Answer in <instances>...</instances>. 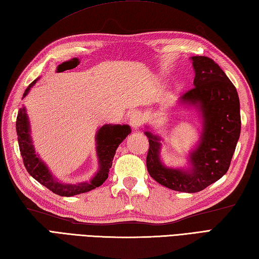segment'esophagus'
<instances>
[{
    "instance_id": "1",
    "label": "esophagus",
    "mask_w": 259,
    "mask_h": 259,
    "mask_svg": "<svg viewBox=\"0 0 259 259\" xmlns=\"http://www.w3.org/2000/svg\"><path fill=\"white\" fill-rule=\"evenodd\" d=\"M130 124L133 125V128L138 129L139 126L144 122V119H142V115L139 111H135L134 113H131L130 115Z\"/></svg>"
}]
</instances>
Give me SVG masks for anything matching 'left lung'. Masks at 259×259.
Segmentation results:
<instances>
[{"label": "left lung", "mask_w": 259, "mask_h": 259, "mask_svg": "<svg viewBox=\"0 0 259 259\" xmlns=\"http://www.w3.org/2000/svg\"><path fill=\"white\" fill-rule=\"evenodd\" d=\"M195 80L181 97L186 103L199 104L203 118L200 144L191 152L188 171L166 168L159 158L160 138L147 131L149 149L147 169L157 183L183 192L201 191L221 179L230 166L240 135V109L237 90L212 59L192 57Z\"/></svg>", "instance_id": "1"}]
</instances>
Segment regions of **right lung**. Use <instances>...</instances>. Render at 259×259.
<instances>
[{
  "label": "right lung",
  "instance_id": "right-lung-1",
  "mask_svg": "<svg viewBox=\"0 0 259 259\" xmlns=\"http://www.w3.org/2000/svg\"><path fill=\"white\" fill-rule=\"evenodd\" d=\"M36 80L26 88L23 98L27 95L31 87L34 84ZM130 126L123 124H104L99 129L97 134V151L100 169L98 174L89 183H83L79 185H63L53 179L52 175L49 171L47 166L43 163L34 152V148L31 145L30 139V128L29 120H27L24 108L19 110L18 118H16V134H18V141L21 151L22 159L25 169L33 178L37 180L41 185L46 186L49 190L59 196L70 197L83 192L90 191L97 187L101 186L108 178L109 169L112 166V160L115 155L118 146L122 142L125 137L130 134Z\"/></svg>",
  "mask_w": 259,
  "mask_h": 259
}]
</instances>
